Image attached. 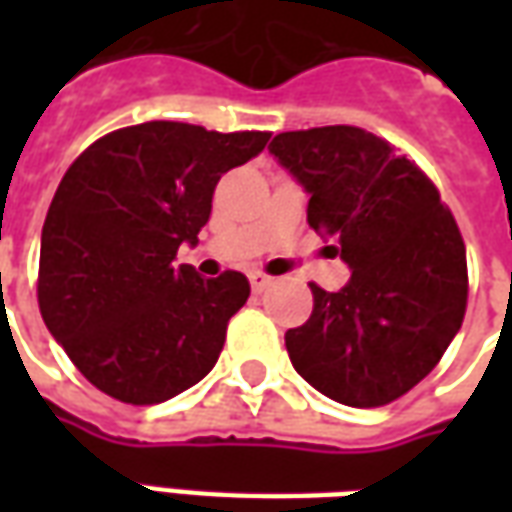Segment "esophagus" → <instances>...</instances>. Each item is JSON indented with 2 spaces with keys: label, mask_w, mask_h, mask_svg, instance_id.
I'll return each instance as SVG.
<instances>
[{
  "label": "esophagus",
  "mask_w": 512,
  "mask_h": 512,
  "mask_svg": "<svg viewBox=\"0 0 512 512\" xmlns=\"http://www.w3.org/2000/svg\"><path fill=\"white\" fill-rule=\"evenodd\" d=\"M249 282H252V290H255V293H263L274 279L268 277V274H263V271H252V274H249Z\"/></svg>",
  "instance_id": "obj_1"
}]
</instances>
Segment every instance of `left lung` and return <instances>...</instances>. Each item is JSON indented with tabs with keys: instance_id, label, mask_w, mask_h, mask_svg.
<instances>
[{
	"instance_id": "1",
	"label": "left lung",
	"mask_w": 512,
	"mask_h": 512,
	"mask_svg": "<svg viewBox=\"0 0 512 512\" xmlns=\"http://www.w3.org/2000/svg\"><path fill=\"white\" fill-rule=\"evenodd\" d=\"M310 194L307 222L340 241L337 293L310 285V321L288 329L290 362L343 406L376 408L439 365L466 312V246L422 169L356 126L285 131L268 145Z\"/></svg>"
}]
</instances>
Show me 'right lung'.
Segmentation results:
<instances>
[{"label": "right lung", "mask_w": 512, "mask_h": 512, "mask_svg": "<svg viewBox=\"0 0 512 512\" xmlns=\"http://www.w3.org/2000/svg\"><path fill=\"white\" fill-rule=\"evenodd\" d=\"M268 136L153 120L101 136L68 167L40 235L38 304L101 392L153 406L213 370L249 282L205 279L175 255L197 246L219 178Z\"/></svg>", "instance_id": "right-lung-1"}]
</instances>
